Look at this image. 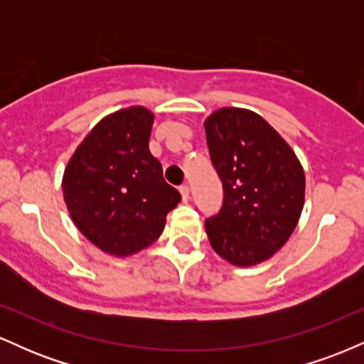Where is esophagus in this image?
<instances>
[{
	"mask_svg": "<svg viewBox=\"0 0 364 364\" xmlns=\"http://www.w3.org/2000/svg\"><path fill=\"white\" fill-rule=\"evenodd\" d=\"M179 193H181V198H183V202H188V198H190V186L186 185H181L179 186Z\"/></svg>",
	"mask_w": 364,
	"mask_h": 364,
	"instance_id": "esophagus-1",
	"label": "esophagus"
}]
</instances>
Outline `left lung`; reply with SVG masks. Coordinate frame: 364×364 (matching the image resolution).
I'll use <instances>...</instances> for the list:
<instances>
[{
  "label": "left lung",
  "instance_id": "8db88e82",
  "mask_svg": "<svg viewBox=\"0 0 364 364\" xmlns=\"http://www.w3.org/2000/svg\"><path fill=\"white\" fill-rule=\"evenodd\" d=\"M210 161L223 181L207 217L212 248L237 267L257 265L289 240L304 202V173L292 149L257 112L224 107L205 121Z\"/></svg>",
  "mask_w": 364,
  "mask_h": 364
}]
</instances>
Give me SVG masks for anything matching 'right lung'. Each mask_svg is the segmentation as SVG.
I'll use <instances>...</instances> for the list:
<instances>
[{"label": "right lung", "mask_w": 364, "mask_h": 364, "mask_svg": "<svg viewBox=\"0 0 364 364\" xmlns=\"http://www.w3.org/2000/svg\"><path fill=\"white\" fill-rule=\"evenodd\" d=\"M152 123L145 107L107 116L85 136L63 176L73 223L95 246L118 257L154 243L181 200L149 150Z\"/></svg>", "instance_id": "1"}]
</instances>
